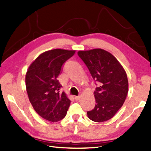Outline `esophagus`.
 Masks as SVG:
<instances>
[{"label":"esophagus","instance_id":"obj_1","mask_svg":"<svg viewBox=\"0 0 151 151\" xmlns=\"http://www.w3.org/2000/svg\"><path fill=\"white\" fill-rule=\"evenodd\" d=\"M80 99V96H75V100H79Z\"/></svg>","mask_w":151,"mask_h":151}]
</instances>
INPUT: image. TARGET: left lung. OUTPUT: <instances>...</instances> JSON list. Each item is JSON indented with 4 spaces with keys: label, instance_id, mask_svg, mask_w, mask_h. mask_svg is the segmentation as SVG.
I'll use <instances>...</instances> for the list:
<instances>
[{
    "label": "left lung",
    "instance_id": "8db88e82",
    "mask_svg": "<svg viewBox=\"0 0 151 151\" xmlns=\"http://www.w3.org/2000/svg\"><path fill=\"white\" fill-rule=\"evenodd\" d=\"M77 55L97 83L94 91L95 107L87 114L95 122H104L114 116L123 106L128 91L127 75L112 54L102 49L79 51Z\"/></svg>",
    "mask_w": 151,
    "mask_h": 151
}]
</instances>
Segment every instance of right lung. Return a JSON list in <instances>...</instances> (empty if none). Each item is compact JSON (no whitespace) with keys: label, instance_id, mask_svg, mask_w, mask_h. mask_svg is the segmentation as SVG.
Returning a JSON list of instances; mask_svg holds the SVG:
<instances>
[{"label":"right lung","instance_id":"right-lung-1","mask_svg":"<svg viewBox=\"0 0 151 151\" xmlns=\"http://www.w3.org/2000/svg\"><path fill=\"white\" fill-rule=\"evenodd\" d=\"M76 51L55 49L43 52L34 61L26 74L28 99L35 112L51 122L65 117L70 100L65 93L60 92L62 86L58 80L62 66Z\"/></svg>","mask_w":151,"mask_h":151}]
</instances>
